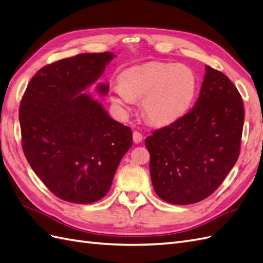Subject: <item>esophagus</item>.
I'll return each mask as SVG.
<instances>
[{
    "instance_id": "obj_1",
    "label": "esophagus",
    "mask_w": 263,
    "mask_h": 263,
    "mask_svg": "<svg viewBox=\"0 0 263 263\" xmlns=\"http://www.w3.org/2000/svg\"><path fill=\"white\" fill-rule=\"evenodd\" d=\"M142 140H143L142 134H141L140 132H138V131H134L133 132V141H134V142L140 143Z\"/></svg>"
}]
</instances>
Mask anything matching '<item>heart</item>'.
Masks as SVG:
<instances>
[{
	"mask_svg": "<svg viewBox=\"0 0 263 263\" xmlns=\"http://www.w3.org/2000/svg\"><path fill=\"white\" fill-rule=\"evenodd\" d=\"M199 81L190 66L150 62L133 66L120 76L111 90V100L126 111L134 100H141L144 118L154 125L176 122L189 111L198 92Z\"/></svg>",
	"mask_w": 263,
	"mask_h": 263,
	"instance_id": "1",
	"label": "heart"
}]
</instances>
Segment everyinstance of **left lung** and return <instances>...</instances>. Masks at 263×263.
<instances>
[{
	"instance_id": "8db88e82",
	"label": "left lung",
	"mask_w": 263,
	"mask_h": 263,
	"mask_svg": "<svg viewBox=\"0 0 263 263\" xmlns=\"http://www.w3.org/2000/svg\"><path fill=\"white\" fill-rule=\"evenodd\" d=\"M243 102L223 73L205 66L192 109L145 139L154 191L172 204H192L218 189L237 162Z\"/></svg>"
}]
</instances>
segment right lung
Listing matches in <instances>:
<instances>
[{
  "mask_svg": "<svg viewBox=\"0 0 263 263\" xmlns=\"http://www.w3.org/2000/svg\"><path fill=\"white\" fill-rule=\"evenodd\" d=\"M111 52L82 53L43 66L20 104L22 147L33 171L60 199L92 203L109 192L131 127L83 91L102 76ZM100 94L109 85L99 84Z\"/></svg>",
  "mask_w": 263,
  "mask_h": 263,
  "instance_id": "1",
  "label": "right lung"
}]
</instances>
